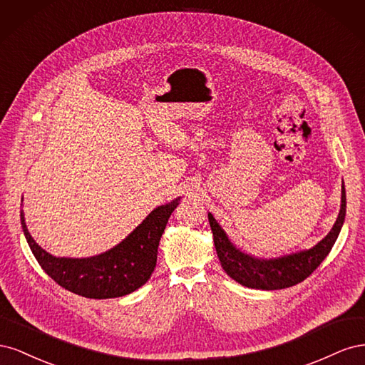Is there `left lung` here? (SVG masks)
Here are the masks:
<instances>
[{
    "mask_svg": "<svg viewBox=\"0 0 365 365\" xmlns=\"http://www.w3.org/2000/svg\"><path fill=\"white\" fill-rule=\"evenodd\" d=\"M346 219V189L341 185V208L332 230L327 236L309 250L286 254L274 259H259L236 247L224 228L219 225L212 213H208L210 228L213 231V242L217 257L224 271L231 279L251 289H284L307 279L322 263L335 245Z\"/></svg>",
    "mask_w": 365,
    "mask_h": 365,
    "instance_id": "8db88e82",
    "label": "left lung"
}]
</instances>
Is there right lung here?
<instances>
[{
	"label": "right lung",
	"mask_w": 365,
	"mask_h": 365,
	"mask_svg": "<svg viewBox=\"0 0 365 365\" xmlns=\"http://www.w3.org/2000/svg\"><path fill=\"white\" fill-rule=\"evenodd\" d=\"M180 201L181 196L153 208L120 244L83 259L56 257L39 247L29 233L23 210L21 225L33 256L54 282L73 294L103 300L134 292L150 279L157 264L160 239Z\"/></svg>",
	"instance_id": "obj_1"
}]
</instances>
